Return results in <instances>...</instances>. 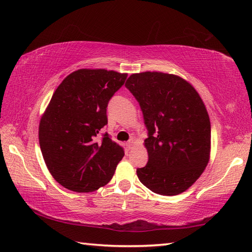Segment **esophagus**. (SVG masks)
Returning a JSON list of instances; mask_svg holds the SVG:
<instances>
[{
  "label": "esophagus",
  "mask_w": 252,
  "mask_h": 252,
  "mask_svg": "<svg viewBox=\"0 0 252 252\" xmlns=\"http://www.w3.org/2000/svg\"><path fill=\"white\" fill-rule=\"evenodd\" d=\"M134 144H135V140H134V138H131V140L126 143V146L129 148H132Z\"/></svg>",
  "instance_id": "1"
}]
</instances>
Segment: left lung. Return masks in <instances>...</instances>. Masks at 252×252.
<instances>
[{
  "instance_id": "obj_1",
  "label": "left lung",
  "mask_w": 252,
  "mask_h": 252,
  "mask_svg": "<svg viewBox=\"0 0 252 252\" xmlns=\"http://www.w3.org/2000/svg\"><path fill=\"white\" fill-rule=\"evenodd\" d=\"M126 88L148 131V162L136 170L138 180L159 195L189 189L210 158V119L199 94L181 77L157 71L131 74Z\"/></svg>"
}]
</instances>
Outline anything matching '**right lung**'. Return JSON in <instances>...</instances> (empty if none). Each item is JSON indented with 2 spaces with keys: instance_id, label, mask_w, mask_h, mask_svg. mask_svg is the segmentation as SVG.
Wrapping results in <instances>:
<instances>
[{
  "instance_id": "add662e5",
  "label": "right lung",
  "mask_w": 252,
  "mask_h": 252,
  "mask_svg": "<svg viewBox=\"0 0 252 252\" xmlns=\"http://www.w3.org/2000/svg\"><path fill=\"white\" fill-rule=\"evenodd\" d=\"M126 73L79 69L53 94L39 126V142L47 169L67 189L89 192L106 185L125 156L109 134L107 106L125 84Z\"/></svg>"
}]
</instances>
